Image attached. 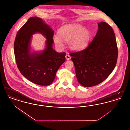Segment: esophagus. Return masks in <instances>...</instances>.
<instances>
[{
	"mask_svg": "<svg viewBox=\"0 0 130 130\" xmlns=\"http://www.w3.org/2000/svg\"><path fill=\"white\" fill-rule=\"evenodd\" d=\"M66 59H67V60H70V59H71V56L70 55H66Z\"/></svg>",
	"mask_w": 130,
	"mask_h": 130,
	"instance_id": "obj_1",
	"label": "esophagus"
}]
</instances>
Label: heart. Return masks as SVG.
<instances>
[{
	"mask_svg": "<svg viewBox=\"0 0 130 130\" xmlns=\"http://www.w3.org/2000/svg\"><path fill=\"white\" fill-rule=\"evenodd\" d=\"M59 34L63 40L68 42L69 48L74 51L84 49L87 46L90 38L89 31L79 24L64 26L60 29ZM61 38L58 35L54 37V42L58 47H62L63 46Z\"/></svg>",
	"mask_w": 130,
	"mask_h": 130,
	"instance_id": "1",
	"label": "heart"
}]
</instances>
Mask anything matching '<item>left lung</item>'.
<instances>
[{"label":"left lung","instance_id":"8db88e82","mask_svg":"<svg viewBox=\"0 0 130 130\" xmlns=\"http://www.w3.org/2000/svg\"><path fill=\"white\" fill-rule=\"evenodd\" d=\"M96 36L86 49L70 53L78 82L85 87L97 85L115 68L118 48L114 31L105 22L98 23Z\"/></svg>","mask_w":130,"mask_h":130}]
</instances>
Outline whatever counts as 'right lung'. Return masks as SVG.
Listing matches in <instances>:
<instances>
[{
  "label": "right lung",
  "instance_id": "right-lung-1",
  "mask_svg": "<svg viewBox=\"0 0 130 130\" xmlns=\"http://www.w3.org/2000/svg\"><path fill=\"white\" fill-rule=\"evenodd\" d=\"M40 32L47 39L46 48L40 53L29 52L32 35ZM54 31L41 19L30 18L19 30L14 43L17 67L27 79L40 86H48L54 80L58 69L65 61V52L57 53L52 48Z\"/></svg>",
  "mask_w": 130,
  "mask_h": 130
}]
</instances>
